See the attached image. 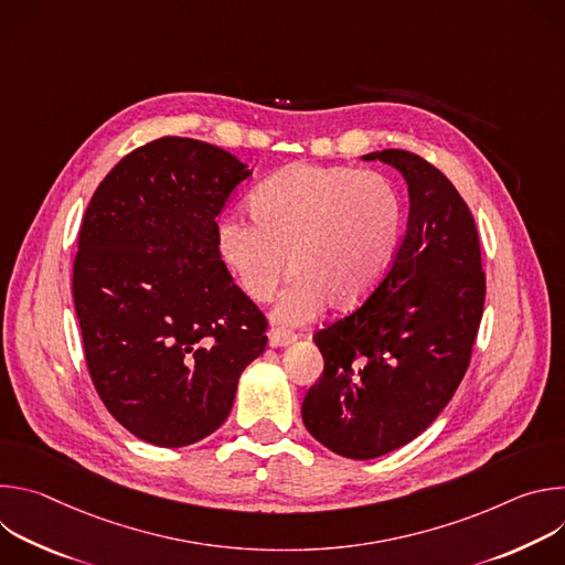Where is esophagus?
Masks as SVG:
<instances>
[{
  "label": "esophagus",
  "mask_w": 565,
  "mask_h": 565,
  "mask_svg": "<svg viewBox=\"0 0 565 565\" xmlns=\"http://www.w3.org/2000/svg\"><path fill=\"white\" fill-rule=\"evenodd\" d=\"M297 340V335L292 331H286V329H270L268 333V344L273 349H281V347H288Z\"/></svg>",
  "instance_id": "1"
}]
</instances>
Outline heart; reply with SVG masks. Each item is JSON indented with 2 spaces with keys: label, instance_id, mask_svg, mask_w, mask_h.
<instances>
[{
  "label": "heart",
  "instance_id": "1",
  "mask_svg": "<svg viewBox=\"0 0 565 565\" xmlns=\"http://www.w3.org/2000/svg\"><path fill=\"white\" fill-rule=\"evenodd\" d=\"M248 210L253 223L221 221L218 257L253 301H268L290 270L295 281L279 306L286 321L324 303L360 306L384 277L405 223L386 177L342 166H288L255 190Z\"/></svg>",
  "mask_w": 565,
  "mask_h": 565
}]
</instances>
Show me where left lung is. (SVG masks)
<instances>
[{"mask_svg": "<svg viewBox=\"0 0 565 565\" xmlns=\"http://www.w3.org/2000/svg\"><path fill=\"white\" fill-rule=\"evenodd\" d=\"M409 185V221L391 268L347 317L312 335L324 373L301 418L331 451L369 460L418 438L447 407L471 358L486 303L473 216L418 153L384 149Z\"/></svg>", "mask_w": 565, "mask_h": 565, "instance_id": "left-lung-1", "label": "left lung"}]
</instances>
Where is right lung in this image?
Listing matches in <instances>:
<instances>
[{
    "mask_svg": "<svg viewBox=\"0 0 565 565\" xmlns=\"http://www.w3.org/2000/svg\"><path fill=\"white\" fill-rule=\"evenodd\" d=\"M253 172L230 151L166 136L94 192L77 236L73 301L109 414L156 447H185L230 416L268 321L216 250V216Z\"/></svg>",
    "mask_w": 565,
    "mask_h": 565,
    "instance_id": "right-lung-1",
    "label": "right lung"
}]
</instances>
